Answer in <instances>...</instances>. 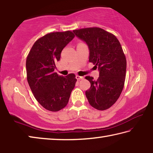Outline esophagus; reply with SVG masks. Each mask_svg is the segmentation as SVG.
<instances>
[{
  "instance_id": "34e87169",
  "label": "esophagus",
  "mask_w": 153,
  "mask_h": 153,
  "mask_svg": "<svg viewBox=\"0 0 153 153\" xmlns=\"http://www.w3.org/2000/svg\"><path fill=\"white\" fill-rule=\"evenodd\" d=\"M76 79L77 80H81V79H83V77L80 76H79V75H76Z\"/></svg>"
}]
</instances>
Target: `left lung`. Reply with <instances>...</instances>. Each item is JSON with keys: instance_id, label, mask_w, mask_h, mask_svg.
Wrapping results in <instances>:
<instances>
[{"instance_id": "8db88e82", "label": "left lung", "mask_w": 153, "mask_h": 153, "mask_svg": "<svg viewBox=\"0 0 153 153\" xmlns=\"http://www.w3.org/2000/svg\"><path fill=\"white\" fill-rule=\"evenodd\" d=\"M75 36L87 45L89 62L98 68L99 78L86 76L91 87L85 91L89 103L100 111L112 106L121 95L126 79L127 62L117 37L100 27L74 30Z\"/></svg>"}]
</instances>
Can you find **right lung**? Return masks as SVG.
<instances>
[{
    "mask_svg": "<svg viewBox=\"0 0 153 153\" xmlns=\"http://www.w3.org/2000/svg\"><path fill=\"white\" fill-rule=\"evenodd\" d=\"M71 31L47 34L34 42L26 59L27 80L39 103L52 112L66 106L74 88V74L59 76L54 72L62 51L74 39Z\"/></svg>",
    "mask_w": 153,
    "mask_h": 153,
    "instance_id": "add662e5",
    "label": "right lung"
}]
</instances>
